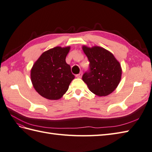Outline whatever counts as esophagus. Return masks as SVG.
I'll use <instances>...</instances> for the list:
<instances>
[{"label":"esophagus","instance_id":"esophagus-1","mask_svg":"<svg viewBox=\"0 0 152 152\" xmlns=\"http://www.w3.org/2000/svg\"><path fill=\"white\" fill-rule=\"evenodd\" d=\"M82 75H83V73L80 72V74H78V75H77L76 76V77H77V78H81V76H82Z\"/></svg>","mask_w":152,"mask_h":152}]
</instances>
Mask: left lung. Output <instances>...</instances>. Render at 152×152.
<instances>
[{"label": "left lung", "mask_w": 152, "mask_h": 152, "mask_svg": "<svg viewBox=\"0 0 152 152\" xmlns=\"http://www.w3.org/2000/svg\"><path fill=\"white\" fill-rule=\"evenodd\" d=\"M90 61V71L82 80L92 93L99 97L109 95L118 87L121 79L122 69L114 54L103 48L82 46Z\"/></svg>", "instance_id": "8db88e82"}]
</instances>
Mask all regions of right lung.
I'll list each match as a JSON object with an SVG mask.
<instances>
[{"mask_svg": "<svg viewBox=\"0 0 152 152\" xmlns=\"http://www.w3.org/2000/svg\"><path fill=\"white\" fill-rule=\"evenodd\" d=\"M71 47L60 46L43 53L31 69V80L39 94L50 100L60 99L75 79L65 58Z\"/></svg>", "mask_w": 152, "mask_h": 152, "instance_id": "add662e5", "label": "right lung"}]
</instances>
